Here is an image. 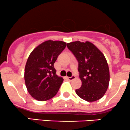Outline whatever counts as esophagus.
<instances>
[{"mask_svg": "<svg viewBox=\"0 0 130 130\" xmlns=\"http://www.w3.org/2000/svg\"><path fill=\"white\" fill-rule=\"evenodd\" d=\"M67 78H68V79L69 80L71 81V80H72L75 79V75H72V77H67Z\"/></svg>", "mask_w": 130, "mask_h": 130, "instance_id": "obj_1", "label": "esophagus"}]
</instances>
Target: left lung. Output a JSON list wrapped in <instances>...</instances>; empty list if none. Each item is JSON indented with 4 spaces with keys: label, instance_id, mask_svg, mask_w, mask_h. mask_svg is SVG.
Wrapping results in <instances>:
<instances>
[{
    "label": "left lung",
    "instance_id": "obj_1",
    "mask_svg": "<svg viewBox=\"0 0 130 130\" xmlns=\"http://www.w3.org/2000/svg\"><path fill=\"white\" fill-rule=\"evenodd\" d=\"M67 46L78 62L82 86L75 90V93L88 102L100 100L107 91L110 80L108 64L104 55L88 41L71 42Z\"/></svg>",
    "mask_w": 130,
    "mask_h": 130
}]
</instances>
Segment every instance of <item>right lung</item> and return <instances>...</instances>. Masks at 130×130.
Listing matches in <instances>:
<instances>
[{"label": "right lung", "instance_id": "right-lung-1", "mask_svg": "<svg viewBox=\"0 0 130 130\" xmlns=\"http://www.w3.org/2000/svg\"><path fill=\"white\" fill-rule=\"evenodd\" d=\"M66 46L64 42L47 40L38 45L29 56L24 80L27 91L35 100L45 101L58 93L64 79L56 75L54 63Z\"/></svg>", "mask_w": 130, "mask_h": 130}]
</instances>
